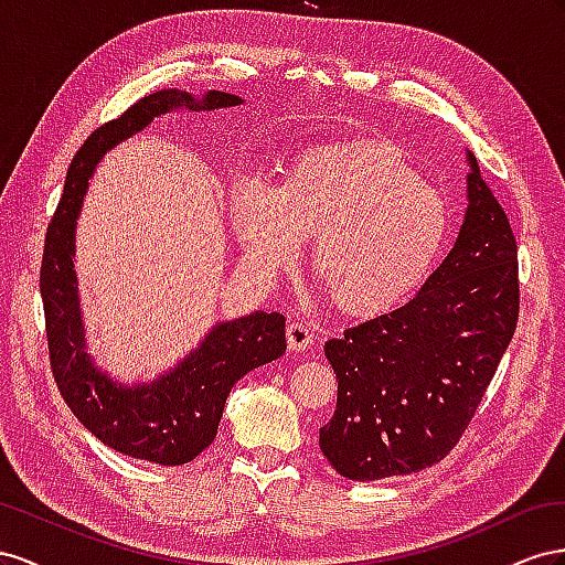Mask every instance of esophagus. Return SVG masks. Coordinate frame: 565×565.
Returning a JSON list of instances; mask_svg holds the SVG:
<instances>
[{
	"mask_svg": "<svg viewBox=\"0 0 565 565\" xmlns=\"http://www.w3.org/2000/svg\"><path fill=\"white\" fill-rule=\"evenodd\" d=\"M312 331L305 327V324H298V321H294V324L286 327V343H288V350L294 352H302L305 348L312 345Z\"/></svg>",
	"mask_w": 565,
	"mask_h": 565,
	"instance_id": "esophagus-1",
	"label": "esophagus"
}]
</instances>
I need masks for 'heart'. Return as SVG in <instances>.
Here are the masks:
<instances>
[{
    "instance_id": "1",
    "label": "heart",
    "mask_w": 565,
    "mask_h": 565,
    "mask_svg": "<svg viewBox=\"0 0 565 565\" xmlns=\"http://www.w3.org/2000/svg\"><path fill=\"white\" fill-rule=\"evenodd\" d=\"M230 222L253 277L274 281L312 241V271L338 310L374 317L407 300L449 234L443 193L388 141L352 139L298 153L279 186L238 182Z\"/></svg>"
}]
</instances>
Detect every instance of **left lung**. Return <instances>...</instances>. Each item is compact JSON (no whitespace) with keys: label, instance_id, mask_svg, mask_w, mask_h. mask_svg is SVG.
I'll list each match as a JSON object with an SVG mask.
<instances>
[{"label":"left lung","instance_id":"left-lung-1","mask_svg":"<svg viewBox=\"0 0 565 565\" xmlns=\"http://www.w3.org/2000/svg\"><path fill=\"white\" fill-rule=\"evenodd\" d=\"M463 224L409 302L324 345L338 379L319 449L350 480L416 473L449 455L473 418L519 321V248L466 151Z\"/></svg>","mask_w":565,"mask_h":565}]
</instances>
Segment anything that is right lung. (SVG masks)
Segmentation results:
<instances>
[{
    "label": "right lung",
    "instance_id": "right-lung-1",
    "mask_svg": "<svg viewBox=\"0 0 565 565\" xmlns=\"http://www.w3.org/2000/svg\"><path fill=\"white\" fill-rule=\"evenodd\" d=\"M244 104L236 94L211 89L193 96L182 89H160L143 96L120 118L102 125L75 153L63 184V196L46 227L40 294L44 305L46 343L54 381L92 435L120 455L180 466L196 459L215 440L230 391L238 379L286 352V319L279 312H250L220 321L168 374L151 383L122 385L96 369L85 350L79 312L75 227L94 168L120 141L141 132L153 118L174 108L217 110Z\"/></svg>",
    "mask_w": 565,
    "mask_h": 565
}]
</instances>
